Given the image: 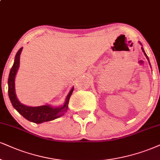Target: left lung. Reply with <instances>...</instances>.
<instances>
[{
  "mask_svg": "<svg viewBox=\"0 0 160 160\" xmlns=\"http://www.w3.org/2000/svg\"><path fill=\"white\" fill-rule=\"evenodd\" d=\"M139 43H140V42H139ZM140 44L142 45V44H141V43H140ZM142 52H144V54H145V56H146V58H147V59H148V62H149V64H150V61H149V58H148V56H147V55H146V53H145V50H144L143 47H142ZM150 65H151V64H150Z\"/></svg>",
  "mask_w": 160,
  "mask_h": 160,
  "instance_id": "1",
  "label": "left lung"
}]
</instances>
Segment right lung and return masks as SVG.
Listing matches in <instances>:
<instances>
[{"label": "right lung", "mask_w": 160, "mask_h": 160, "mask_svg": "<svg viewBox=\"0 0 160 160\" xmlns=\"http://www.w3.org/2000/svg\"><path fill=\"white\" fill-rule=\"evenodd\" d=\"M22 49L23 47H21L15 55V62H14L10 72H9V78H8V93H9V99H10L13 108L20 114H21L26 119L37 124L42 123L44 122H49L61 117L68 110L69 100H70V96L72 95L74 88H72L69 92L68 95L66 97L64 104L61 107L52 108L50 105L29 107V106L21 104L18 99L16 94H15V79L18 70L19 68L20 55H21Z\"/></svg>", "instance_id": "add662e5"}]
</instances>
